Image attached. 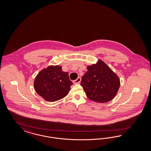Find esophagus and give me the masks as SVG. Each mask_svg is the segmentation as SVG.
Returning a JSON list of instances; mask_svg holds the SVG:
<instances>
[{"label": "esophagus", "instance_id": "34e87169", "mask_svg": "<svg viewBox=\"0 0 151 151\" xmlns=\"http://www.w3.org/2000/svg\"><path fill=\"white\" fill-rule=\"evenodd\" d=\"M81 78H80V77H78L76 80H75L73 81V83L74 84L80 83V82H81Z\"/></svg>", "mask_w": 151, "mask_h": 151}]
</instances>
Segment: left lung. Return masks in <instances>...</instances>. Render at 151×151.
I'll return each mask as SVG.
<instances>
[{"label":"left lung","mask_w":151,"mask_h":151,"mask_svg":"<svg viewBox=\"0 0 151 151\" xmlns=\"http://www.w3.org/2000/svg\"><path fill=\"white\" fill-rule=\"evenodd\" d=\"M87 68L81 85L87 97L99 103L112 100L120 86L118 76L101 60H99L96 64L87 66Z\"/></svg>","instance_id":"8db88e82"}]
</instances>
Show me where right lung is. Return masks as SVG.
<instances>
[{
    "mask_svg": "<svg viewBox=\"0 0 151 151\" xmlns=\"http://www.w3.org/2000/svg\"><path fill=\"white\" fill-rule=\"evenodd\" d=\"M73 84L69 73L63 71L61 66L50 65L37 75L34 86L37 93L45 100L54 102L66 96Z\"/></svg>",
    "mask_w": 151,
    "mask_h": 151,
    "instance_id": "obj_1",
    "label": "right lung"
}]
</instances>
